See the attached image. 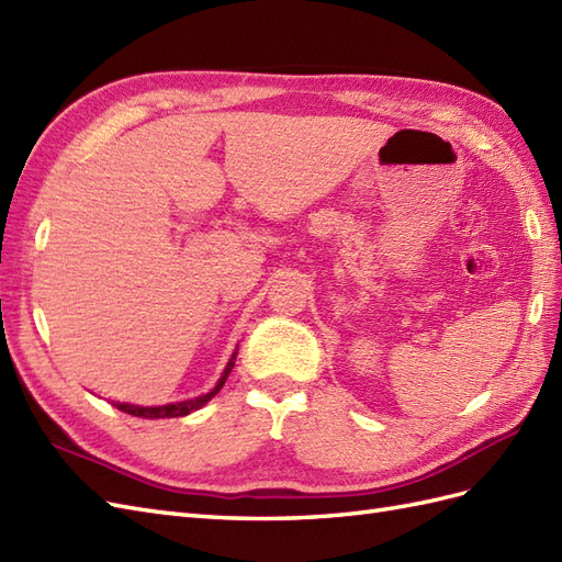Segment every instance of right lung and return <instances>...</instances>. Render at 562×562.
<instances>
[{"instance_id":"right-lung-1","label":"right lung","mask_w":562,"mask_h":562,"mask_svg":"<svg viewBox=\"0 0 562 562\" xmlns=\"http://www.w3.org/2000/svg\"><path fill=\"white\" fill-rule=\"evenodd\" d=\"M234 359H236V352L229 359V363H226V369H224V373L220 378V383L212 387L207 394H201V397H195V400L177 402V404H165V406H134V404H120V402H115V406L120 408V412L132 414V416H139V418H179V416H187V414L195 412V408H201L203 404H207L222 390V385L226 383V375H229L232 369H234Z\"/></svg>"}]
</instances>
